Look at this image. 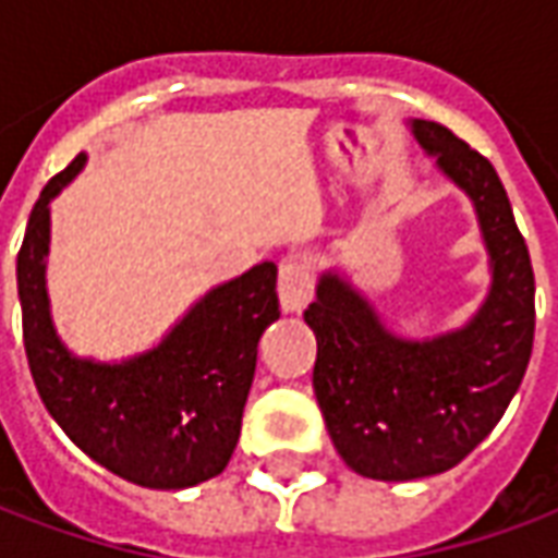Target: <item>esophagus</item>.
<instances>
[{"label": "esophagus", "mask_w": 558, "mask_h": 558, "mask_svg": "<svg viewBox=\"0 0 558 558\" xmlns=\"http://www.w3.org/2000/svg\"><path fill=\"white\" fill-rule=\"evenodd\" d=\"M278 295L283 314H299L307 307L311 295H314V275H311V266L304 259L292 256V259L280 263Z\"/></svg>", "instance_id": "34e87169"}]
</instances>
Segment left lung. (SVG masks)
Returning a JSON list of instances; mask_svg holds the SVG:
<instances>
[{"mask_svg":"<svg viewBox=\"0 0 558 558\" xmlns=\"http://www.w3.org/2000/svg\"><path fill=\"white\" fill-rule=\"evenodd\" d=\"M410 128L472 199L493 283L466 326L427 340L391 335L335 271L316 283V302L304 311L316 335V403L343 463L376 481L457 466L505 415L535 338L529 247L493 163L439 122L412 119Z\"/></svg>","mask_w":558,"mask_h":558,"instance_id":"obj_1","label":"left lung"}]
</instances>
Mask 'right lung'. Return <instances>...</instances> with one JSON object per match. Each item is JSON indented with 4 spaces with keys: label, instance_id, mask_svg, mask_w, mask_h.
<instances>
[{
    "label": "right lung",
    "instance_id": "1",
    "mask_svg": "<svg viewBox=\"0 0 558 558\" xmlns=\"http://www.w3.org/2000/svg\"><path fill=\"white\" fill-rule=\"evenodd\" d=\"M86 163L53 175L32 208L17 254L23 343L44 407L71 442L119 478L182 490L230 463L256 371V343L278 311V266L259 263L206 292L155 350L125 362L77 359L59 340L44 283L50 199Z\"/></svg>",
    "mask_w": 558,
    "mask_h": 558
}]
</instances>
